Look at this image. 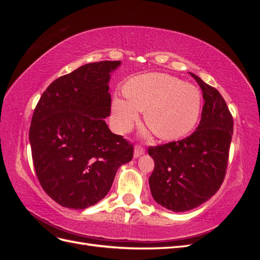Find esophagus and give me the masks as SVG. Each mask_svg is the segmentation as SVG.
Segmentation results:
<instances>
[{
    "label": "esophagus",
    "instance_id": "1",
    "mask_svg": "<svg viewBox=\"0 0 260 260\" xmlns=\"http://www.w3.org/2000/svg\"><path fill=\"white\" fill-rule=\"evenodd\" d=\"M144 148L142 147V146H140V145H137L136 146V148H135V153H133V155H135V157L136 158H138L139 156H141V155H143L144 154Z\"/></svg>",
    "mask_w": 260,
    "mask_h": 260
}]
</instances>
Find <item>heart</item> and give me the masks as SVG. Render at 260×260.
Returning a JSON list of instances; mask_svg holds the SVG:
<instances>
[{
    "instance_id": "1",
    "label": "heart",
    "mask_w": 260,
    "mask_h": 260,
    "mask_svg": "<svg viewBox=\"0 0 260 260\" xmlns=\"http://www.w3.org/2000/svg\"><path fill=\"white\" fill-rule=\"evenodd\" d=\"M127 96L116 95L113 124L118 132H127L145 111V122L161 139L175 140L190 132L199 120L201 94L194 85L162 74L133 78L125 89Z\"/></svg>"
}]
</instances>
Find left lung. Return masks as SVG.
<instances>
[{
    "instance_id": "obj_1",
    "label": "left lung",
    "mask_w": 260,
    "mask_h": 260,
    "mask_svg": "<svg viewBox=\"0 0 260 260\" xmlns=\"http://www.w3.org/2000/svg\"><path fill=\"white\" fill-rule=\"evenodd\" d=\"M190 75L201 86L205 102L199 127L183 140L148 147L155 162L148 179L153 199L176 212L199 207L219 190L233 135V118L221 94Z\"/></svg>"
}]
</instances>
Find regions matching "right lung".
I'll list each match as a JSON object with an SVG mask.
<instances>
[{"label":"right lung","mask_w":260,"mask_h":260,"mask_svg":"<svg viewBox=\"0 0 260 260\" xmlns=\"http://www.w3.org/2000/svg\"><path fill=\"white\" fill-rule=\"evenodd\" d=\"M119 60L86 64L53 81L39 100L29 141L44 192L62 207L84 209L109 192L133 145L108 129L111 73Z\"/></svg>","instance_id":"obj_1"}]
</instances>
